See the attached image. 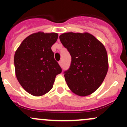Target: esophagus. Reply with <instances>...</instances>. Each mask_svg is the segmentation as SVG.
I'll use <instances>...</instances> for the list:
<instances>
[{
	"instance_id": "obj_1",
	"label": "esophagus",
	"mask_w": 127,
	"mask_h": 127,
	"mask_svg": "<svg viewBox=\"0 0 127 127\" xmlns=\"http://www.w3.org/2000/svg\"><path fill=\"white\" fill-rule=\"evenodd\" d=\"M58 64H59V65H60V66H62V61H60L59 62H58Z\"/></svg>"
}]
</instances>
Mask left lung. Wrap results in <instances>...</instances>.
I'll use <instances>...</instances> for the list:
<instances>
[{"label": "left lung", "instance_id": "8db88e82", "mask_svg": "<svg viewBox=\"0 0 127 127\" xmlns=\"http://www.w3.org/2000/svg\"><path fill=\"white\" fill-rule=\"evenodd\" d=\"M59 38L72 58L69 69L64 72L67 86L81 97L90 95L99 88L108 70L105 47L88 32H67Z\"/></svg>", "mask_w": 127, "mask_h": 127}]
</instances>
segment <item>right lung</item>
Here are the masks:
<instances>
[{"instance_id": "add662e5", "label": "right lung", "mask_w": 127, "mask_h": 127, "mask_svg": "<svg viewBox=\"0 0 127 127\" xmlns=\"http://www.w3.org/2000/svg\"><path fill=\"white\" fill-rule=\"evenodd\" d=\"M58 37L53 32L32 33L22 41L14 54L16 78L23 89L33 96L50 92L56 76L62 72L51 50Z\"/></svg>"}]
</instances>
